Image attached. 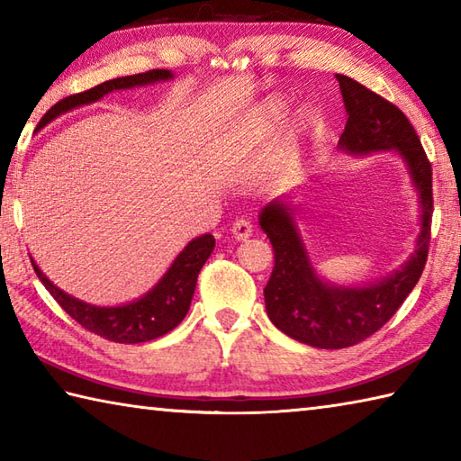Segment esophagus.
<instances>
[{
	"label": "esophagus",
	"instance_id": "esophagus-1",
	"mask_svg": "<svg viewBox=\"0 0 461 461\" xmlns=\"http://www.w3.org/2000/svg\"><path fill=\"white\" fill-rule=\"evenodd\" d=\"M252 230H254V225H252V221L246 220V217H240V220H236L231 225V233L236 240L249 238L252 236Z\"/></svg>",
	"mask_w": 461,
	"mask_h": 461
}]
</instances>
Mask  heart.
<instances>
[{"label":"heart","mask_w":461,"mask_h":461,"mask_svg":"<svg viewBox=\"0 0 461 461\" xmlns=\"http://www.w3.org/2000/svg\"><path fill=\"white\" fill-rule=\"evenodd\" d=\"M284 113H286V104L280 103V100H274V103L266 104V122L267 124H278L284 119Z\"/></svg>","instance_id":"b5f03b06"}]
</instances>
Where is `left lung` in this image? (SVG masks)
<instances>
[{"label":"left lung","instance_id":"left-lung-1","mask_svg":"<svg viewBox=\"0 0 461 461\" xmlns=\"http://www.w3.org/2000/svg\"><path fill=\"white\" fill-rule=\"evenodd\" d=\"M337 80L348 114L340 149L355 155L395 149L403 157L420 194L421 231L415 254L401 270L381 282L345 288L318 278L288 203L272 202L262 209L259 225L274 248L272 276L264 288L267 316L290 339L316 348H347L379 330L420 282L431 240V163L413 124L395 104L357 80L342 74Z\"/></svg>","mask_w":461,"mask_h":461}]
</instances>
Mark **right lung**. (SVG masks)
<instances>
[{
	"instance_id": "1",
	"label": "right lung",
	"mask_w": 461,
	"mask_h": 461,
	"mask_svg": "<svg viewBox=\"0 0 461 461\" xmlns=\"http://www.w3.org/2000/svg\"><path fill=\"white\" fill-rule=\"evenodd\" d=\"M171 78L173 74L169 70H149L143 74H132V77L106 80L95 88L62 98L60 103H56L44 116H41L38 129H41L44 124H48L66 111H72V108L82 104L96 103L98 98H103L113 90L153 85V82ZM213 246L215 238L212 233H205V236L191 240L185 249L175 258V262L153 290H149L143 298L135 300V303L122 306H95L66 294V292L54 286V284L46 278L44 272L40 270L32 258L30 259L40 282L44 284L56 303L60 304L80 326H85L86 330L95 332L106 340L122 342V345H137V342H147L163 337V334L173 330L175 326L185 318L191 298H194L195 292L197 276L202 272L207 258L212 256Z\"/></svg>"
}]
</instances>
